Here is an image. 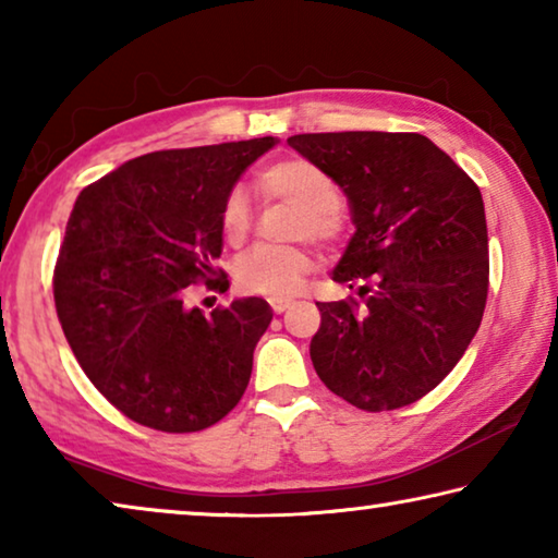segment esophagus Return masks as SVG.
<instances>
[{"mask_svg": "<svg viewBox=\"0 0 558 558\" xmlns=\"http://www.w3.org/2000/svg\"><path fill=\"white\" fill-rule=\"evenodd\" d=\"M292 305V300H288V298H276V300H270V307H272V313H286V310Z\"/></svg>", "mask_w": 558, "mask_h": 558, "instance_id": "34e87169", "label": "esophagus"}]
</instances>
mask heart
Wrapping results in <instances>:
<instances>
[{
    "mask_svg": "<svg viewBox=\"0 0 558 558\" xmlns=\"http://www.w3.org/2000/svg\"><path fill=\"white\" fill-rule=\"evenodd\" d=\"M263 192L272 199L288 202L300 209L295 221V235L313 239L317 243H335L344 231L339 214V192L332 179L323 169L302 157L280 159L266 167L258 177ZM253 226V209L248 192L233 186L221 206V233L231 245L248 239ZM313 270V256L305 248H270L256 245L235 260L233 280L241 292L263 298L298 295Z\"/></svg>",
    "mask_w": 558,
    "mask_h": 558,
    "instance_id": "b5f03b06",
    "label": "heart"
}]
</instances>
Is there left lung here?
<instances>
[{
  "mask_svg": "<svg viewBox=\"0 0 558 558\" xmlns=\"http://www.w3.org/2000/svg\"><path fill=\"white\" fill-rule=\"evenodd\" d=\"M288 145L339 184L356 226L332 280L364 302H317L323 325L310 342L317 376L362 411L418 401L483 323V194L418 132H310Z\"/></svg>",
  "mask_w": 558,
  "mask_h": 558,
  "instance_id": "1",
  "label": "left lung"
}]
</instances>
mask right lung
Here are the masks:
<instances>
[{
	"label": "right lung",
	"mask_w": 558,
	"mask_h": 558,
	"mask_svg": "<svg viewBox=\"0 0 558 558\" xmlns=\"http://www.w3.org/2000/svg\"><path fill=\"white\" fill-rule=\"evenodd\" d=\"M276 143L149 153L73 204L53 270L56 313L93 386L140 426L204 430L248 386L268 302L241 298L206 317L184 307V290L214 282L226 194Z\"/></svg>",
	"instance_id": "add662e5"
}]
</instances>
